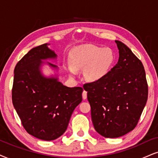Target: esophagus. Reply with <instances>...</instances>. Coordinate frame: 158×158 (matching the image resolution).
Returning a JSON list of instances; mask_svg holds the SVG:
<instances>
[{
    "label": "esophagus",
    "instance_id": "obj_1",
    "mask_svg": "<svg viewBox=\"0 0 158 158\" xmlns=\"http://www.w3.org/2000/svg\"><path fill=\"white\" fill-rule=\"evenodd\" d=\"M87 91H85V90L83 91V93H82V98H83V99L87 98Z\"/></svg>",
    "mask_w": 158,
    "mask_h": 158
}]
</instances>
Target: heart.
Returning a JSON list of instances; mask_svg holds the SVG:
<instances>
[{
    "mask_svg": "<svg viewBox=\"0 0 158 158\" xmlns=\"http://www.w3.org/2000/svg\"><path fill=\"white\" fill-rule=\"evenodd\" d=\"M114 62V55L109 48L85 45L77 48L71 57V65L68 71L71 77L77 71H85V77L92 82L100 81L108 74Z\"/></svg>",
    "mask_w": 158,
    "mask_h": 158,
    "instance_id": "1",
    "label": "heart"
}]
</instances>
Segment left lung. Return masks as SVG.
<instances>
[{"label":"left lung","mask_w":158,"mask_h":158,"mask_svg":"<svg viewBox=\"0 0 158 158\" xmlns=\"http://www.w3.org/2000/svg\"><path fill=\"white\" fill-rule=\"evenodd\" d=\"M119 60L100 81L85 84L95 131L103 137L118 138L136 126L148 98L145 70L125 44L115 41Z\"/></svg>","instance_id":"obj_1"}]
</instances>
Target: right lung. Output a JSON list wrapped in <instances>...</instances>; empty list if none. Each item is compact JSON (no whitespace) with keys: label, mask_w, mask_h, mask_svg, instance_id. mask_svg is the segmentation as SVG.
<instances>
[{"label":"right lung","mask_w":158,"mask_h":158,"mask_svg":"<svg viewBox=\"0 0 158 158\" xmlns=\"http://www.w3.org/2000/svg\"><path fill=\"white\" fill-rule=\"evenodd\" d=\"M47 44L31 49L15 69L12 103L24 128L44 141L55 140L66 131L73 110L82 101L80 87H69L57 77L41 72L43 60L56 59ZM54 69L56 65L48 63Z\"/></svg>","instance_id":"right-lung-1"}]
</instances>
